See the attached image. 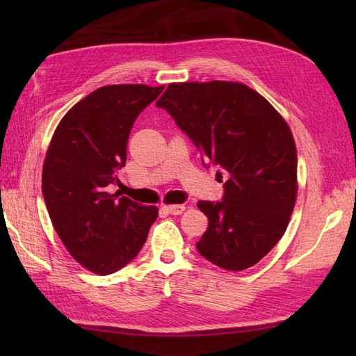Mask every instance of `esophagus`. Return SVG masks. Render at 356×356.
Returning a JSON list of instances; mask_svg holds the SVG:
<instances>
[{
  "mask_svg": "<svg viewBox=\"0 0 356 356\" xmlns=\"http://www.w3.org/2000/svg\"><path fill=\"white\" fill-rule=\"evenodd\" d=\"M165 209L168 211V213L172 214V216H179V214L184 213V211L186 209V207L185 205H166Z\"/></svg>",
  "mask_w": 356,
  "mask_h": 356,
  "instance_id": "1",
  "label": "esophagus"
}]
</instances>
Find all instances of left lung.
Listing matches in <instances>:
<instances>
[{"label": "left lung", "mask_w": 356, "mask_h": 356, "mask_svg": "<svg viewBox=\"0 0 356 356\" xmlns=\"http://www.w3.org/2000/svg\"><path fill=\"white\" fill-rule=\"evenodd\" d=\"M156 105L229 174L223 202H199L209 222L197 251L226 270L254 266L283 237L297 200L289 125L260 93L232 81L172 82Z\"/></svg>", "instance_id": "obj_1"}]
</instances>
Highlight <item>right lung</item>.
Wrapping results in <instances>:
<instances>
[{"label":"right lung","mask_w":356,"mask_h":356,"mask_svg":"<svg viewBox=\"0 0 356 356\" xmlns=\"http://www.w3.org/2000/svg\"><path fill=\"white\" fill-rule=\"evenodd\" d=\"M162 90L97 88L65 113L51 136L42 165L45 207L67 251L93 274L108 275L130 263L157 218V207L110 194L107 186L119 182L136 118Z\"/></svg>","instance_id":"add662e5"}]
</instances>
